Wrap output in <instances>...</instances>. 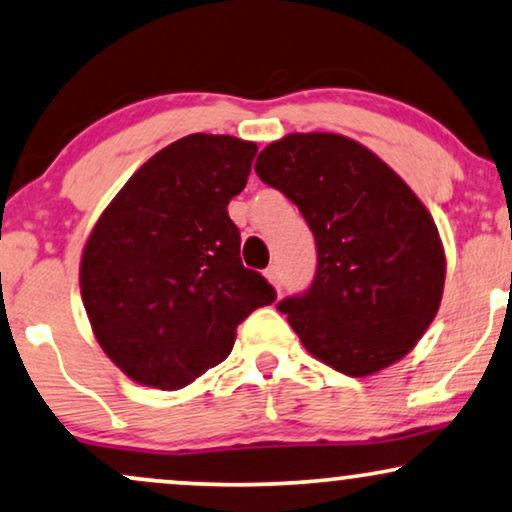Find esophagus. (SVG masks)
<instances>
[{"label": "esophagus", "instance_id": "obj_1", "mask_svg": "<svg viewBox=\"0 0 512 512\" xmlns=\"http://www.w3.org/2000/svg\"><path fill=\"white\" fill-rule=\"evenodd\" d=\"M267 279L274 283L276 291H281V272H279V267H276V264H272V267L267 269Z\"/></svg>", "mask_w": 512, "mask_h": 512}]
</instances>
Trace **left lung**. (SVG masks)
<instances>
[{"mask_svg": "<svg viewBox=\"0 0 512 512\" xmlns=\"http://www.w3.org/2000/svg\"><path fill=\"white\" fill-rule=\"evenodd\" d=\"M310 226L317 272L279 312L303 346L348 377L408 355L439 310L446 257L420 197L346 135L291 133L255 164Z\"/></svg>", "mask_w": 512, "mask_h": 512, "instance_id": "8db88e82", "label": "left lung"}]
</instances>
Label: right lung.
<instances>
[{
    "instance_id": "right-lung-1",
    "label": "right lung",
    "mask_w": 512,
    "mask_h": 512,
    "mask_svg": "<svg viewBox=\"0 0 512 512\" xmlns=\"http://www.w3.org/2000/svg\"><path fill=\"white\" fill-rule=\"evenodd\" d=\"M255 143L193 133L128 178L92 229L80 295L104 353L138 384L176 391L229 357L274 286L240 262L229 202Z\"/></svg>"
}]
</instances>
